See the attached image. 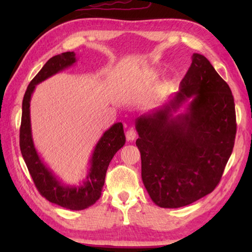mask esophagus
<instances>
[{
  "instance_id": "esophagus-1",
  "label": "esophagus",
  "mask_w": 252,
  "mask_h": 252,
  "mask_svg": "<svg viewBox=\"0 0 252 252\" xmlns=\"http://www.w3.org/2000/svg\"><path fill=\"white\" fill-rule=\"evenodd\" d=\"M126 136L127 141H133V140L136 138V132H135V130L132 129V127H130V129L126 131Z\"/></svg>"
}]
</instances>
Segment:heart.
I'll return each instance as SVG.
<instances>
[{
  "instance_id": "b5f03b06",
  "label": "heart",
  "mask_w": 252,
  "mask_h": 252,
  "mask_svg": "<svg viewBox=\"0 0 252 252\" xmlns=\"http://www.w3.org/2000/svg\"><path fill=\"white\" fill-rule=\"evenodd\" d=\"M149 75H150V78H156L155 72H150V73H149Z\"/></svg>"
}]
</instances>
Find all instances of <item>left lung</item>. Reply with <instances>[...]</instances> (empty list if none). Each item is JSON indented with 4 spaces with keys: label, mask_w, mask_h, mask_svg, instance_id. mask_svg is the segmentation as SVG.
I'll use <instances>...</instances> for the list:
<instances>
[{
    "label": "left lung",
    "mask_w": 252,
    "mask_h": 252,
    "mask_svg": "<svg viewBox=\"0 0 252 252\" xmlns=\"http://www.w3.org/2000/svg\"><path fill=\"white\" fill-rule=\"evenodd\" d=\"M189 98L187 112L173 117ZM141 177L161 208L188 206L218 186L237 132L233 95L209 60L192 55L179 92L162 108L136 119Z\"/></svg>",
    "instance_id": "left-lung-1"
}]
</instances>
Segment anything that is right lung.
<instances>
[{
    "label": "right lung",
    "instance_id": "add662e5",
    "mask_svg": "<svg viewBox=\"0 0 252 252\" xmlns=\"http://www.w3.org/2000/svg\"><path fill=\"white\" fill-rule=\"evenodd\" d=\"M76 62L74 52H64L51 58L39 73L34 76L25 91L22 102V120L20 127V148L21 153L27 163L29 172L33 179L34 185L42 197L50 202L58 204L70 210H83L96 202L101 197L104 186L105 173L112 158L117 151L125 146L126 135L121 122L106 130L101 136L93 151L90 160V169L83 185L70 187L62 185L52 171L42 162L34 148L31 119H30V101L35 89V85L41 83L58 72L66 69Z\"/></svg>",
    "mask_w": 252,
    "mask_h": 252
}]
</instances>
